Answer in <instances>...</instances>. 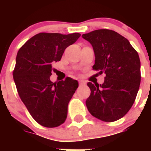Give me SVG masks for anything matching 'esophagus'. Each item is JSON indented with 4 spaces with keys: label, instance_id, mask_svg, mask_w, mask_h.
I'll return each instance as SVG.
<instances>
[{
    "label": "esophagus",
    "instance_id": "obj_1",
    "mask_svg": "<svg viewBox=\"0 0 151 151\" xmlns=\"http://www.w3.org/2000/svg\"><path fill=\"white\" fill-rule=\"evenodd\" d=\"M78 83H79V86H82V85H85V82H83V81H79V82H78Z\"/></svg>",
    "mask_w": 151,
    "mask_h": 151
}]
</instances>
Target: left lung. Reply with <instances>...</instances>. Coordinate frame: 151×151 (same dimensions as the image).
<instances>
[{
  "instance_id": "8db88e82",
  "label": "left lung",
  "mask_w": 151,
  "mask_h": 151,
  "mask_svg": "<svg viewBox=\"0 0 151 151\" xmlns=\"http://www.w3.org/2000/svg\"><path fill=\"white\" fill-rule=\"evenodd\" d=\"M95 54L94 70L105 73L102 85L88 82L91 94L86 100L93 116L104 122L123 117L132 106L141 83L138 52L123 36L110 29H97L82 35Z\"/></svg>"
}]
</instances>
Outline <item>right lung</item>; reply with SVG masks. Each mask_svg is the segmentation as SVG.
Returning a JSON list of instances; mask_svg holds the SVG:
<instances>
[{"instance_id": "add662e5", "label": "right lung", "mask_w": 151, "mask_h": 151, "mask_svg": "<svg viewBox=\"0 0 151 151\" xmlns=\"http://www.w3.org/2000/svg\"><path fill=\"white\" fill-rule=\"evenodd\" d=\"M81 35L41 32L28 40L17 53L13 79L20 99L31 116L47 128L57 127L67 116L68 104L78 86L76 80H50L53 64Z\"/></svg>"}]
</instances>
